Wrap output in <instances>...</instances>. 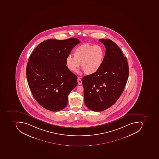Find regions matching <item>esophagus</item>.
Returning a JSON list of instances; mask_svg holds the SVG:
<instances>
[{
	"mask_svg": "<svg viewBox=\"0 0 159 159\" xmlns=\"http://www.w3.org/2000/svg\"><path fill=\"white\" fill-rule=\"evenodd\" d=\"M77 82H78V84L79 85H81L82 84V80L80 79V77H78V78H77Z\"/></svg>",
	"mask_w": 159,
	"mask_h": 159,
	"instance_id": "1",
	"label": "esophagus"
}]
</instances>
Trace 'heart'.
<instances>
[{
    "instance_id": "1",
    "label": "heart",
    "mask_w": 159,
    "mask_h": 159,
    "mask_svg": "<svg viewBox=\"0 0 159 159\" xmlns=\"http://www.w3.org/2000/svg\"><path fill=\"white\" fill-rule=\"evenodd\" d=\"M105 57L104 48L98 45L85 43L80 45L74 51V56L68 55L66 59L68 68L76 72L81 63V67L86 75L98 72L103 65Z\"/></svg>"
}]
</instances>
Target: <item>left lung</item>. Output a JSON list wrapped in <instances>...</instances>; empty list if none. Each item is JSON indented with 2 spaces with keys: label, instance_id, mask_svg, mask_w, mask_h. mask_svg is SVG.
Returning <instances> with one entry per match:
<instances>
[{
  "label": "left lung",
  "instance_id": "left-lung-1",
  "mask_svg": "<svg viewBox=\"0 0 159 159\" xmlns=\"http://www.w3.org/2000/svg\"><path fill=\"white\" fill-rule=\"evenodd\" d=\"M106 47L99 70L82 79L84 103L89 109L100 112L109 108L120 97L129 75L127 58L111 39H100Z\"/></svg>",
  "mask_w": 159,
  "mask_h": 159
}]
</instances>
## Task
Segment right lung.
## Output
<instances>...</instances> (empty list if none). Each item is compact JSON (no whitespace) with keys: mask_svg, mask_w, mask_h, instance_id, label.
Wrapping results in <instances>:
<instances>
[{"mask_svg":"<svg viewBox=\"0 0 159 159\" xmlns=\"http://www.w3.org/2000/svg\"><path fill=\"white\" fill-rule=\"evenodd\" d=\"M80 43L76 38L47 39L30 54L27 81L35 99L45 109L60 111L67 105L68 96L77 85V77L66 66V59Z\"/></svg>","mask_w":159,"mask_h":159,"instance_id":"add662e5","label":"right lung"}]
</instances>
